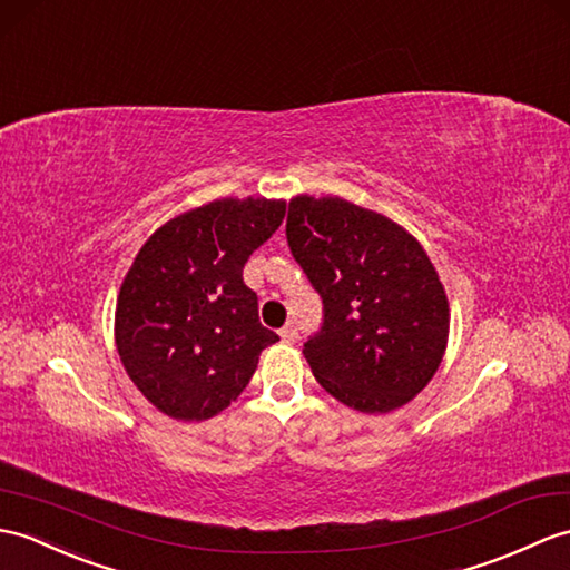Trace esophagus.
<instances>
[{
    "label": "esophagus",
    "instance_id": "esophagus-1",
    "mask_svg": "<svg viewBox=\"0 0 570 570\" xmlns=\"http://www.w3.org/2000/svg\"><path fill=\"white\" fill-rule=\"evenodd\" d=\"M279 335H282V340H284V342H296V337H298V330H296V325H294V323H288V325H284V327L279 330Z\"/></svg>",
    "mask_w": 570,
    "mask_h": 570
}]
</instances>
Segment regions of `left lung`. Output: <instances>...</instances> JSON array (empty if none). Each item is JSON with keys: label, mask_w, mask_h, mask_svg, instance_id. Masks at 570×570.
I'll list each match as a JSON object with an SVG mask.
<instances>
[{"label": "left lung", "mask_w": 570, "mask_h": 570, "mask_svg": "<svg viewBox=\"0 0 570 570\" xmlns=\"http://www.w3.org/2000/svg\"><path fill=\"white\" fill-rule=\"evenodd\" d=\"M286 243L323 301L303 342L317 383L362 413L413 401L442 364L449 306L425 249L386 216L340 196H296Z\"/></svg>", "instance_id": "8db88e82"}]
</instances>
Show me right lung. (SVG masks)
Returning <instances> with one entry per match:
<instances>
[{
    "mask_svg": "<svg viewBox=\"0 0 570 570\" xmlns=\"http://www.w3.org/2000/svg\"><path fill=\"white\" fill-rule=\"evenodd\" d=\"M284 202L220 198L165 223L128 269L116 347L130 381L175 420H208L253 379L279 335L243 282L249 255L279 228Z\"/></svg>",
    "mask_w": 570,
    "mask_h": 570,
    "instance_id": "add662e5",
    "label": "right lung"
}]
</instances>
